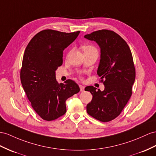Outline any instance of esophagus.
Returning a JSON list of instances; mask_svg holds the SVG:
<instances>
[{
  "label": "esophagus",
  "instance_id": "1",
  "mask_svg": "<svg viewBox=\"0 0 156 156\" xmlns=\"http://www.w3.org/2000/svg\"><path fill=\"white\" fill-rule=\"evenodd\" d=\"M79 86H80V91H84V88H85L84 86H82V85H80Z\"/></svg>",
  "mask_w": 156,
  "mask_h": 156
}]
</instances>
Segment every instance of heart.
Here are the masks:
<instances>
[{"mask_svg": "<svg viewBox=\"0 0 156 156\" xmlns=\"http://www.w3.org/2000/svg\"><path fill=\"white\" fill-rule=\"evenodd\" d=\"M83 50L84 51V53H87V52H94V53H98V50L96 48L91 45H86L83 46Z\"/></svg>", "mask_w": 156, "mask_h": 156, "instance_id": "heart-1", "label": "heart"}]
</instances>
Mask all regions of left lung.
<instances>
[{"instance_id": "1", "label": "left lung", "mask_w": 156, "mask_h": 156, "mask_svg": "<svg viewBox=\"0 0 156 156\" xmlns=\"http://www.w3.org/2000/svg\"><path fill=\"white\" fill-rule=\"evenodd\" d=\"M84 37L100 47L97 73L105 86L102 91L92 86L86 87L93 95L87 112L99 121L109 122L121 114L132 95L136 76L133 55L126 42L113 31L98 30Z\"/></svg>"}]
</instances>
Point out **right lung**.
Here are the masks:
<instances>
[{
    "label": "right lung",
    "mask_w": 156,
    "mask_h": 156,
    "mask_svg": "<svg viewBox=\"0 0 156 156\" xmlns=\"http://www.w3.org/2000/svg\"><path fill=\"white\" fill-rule=\"evenodd\" d=\"M80 31L65 33L45 30L31 39L23 54L20 80L31 106L39 116L53 121L66 112V101L78 93L74 81L56 80L55 71L62 64V52L76 39Z\"/></svg>",
    "instance_id": "1"
}]
</instances>
